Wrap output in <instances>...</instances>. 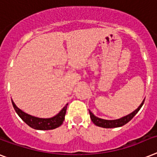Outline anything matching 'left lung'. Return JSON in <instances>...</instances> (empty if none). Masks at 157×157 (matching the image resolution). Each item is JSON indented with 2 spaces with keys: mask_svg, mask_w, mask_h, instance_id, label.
Returning a JSON list of instances; mask_svg holds the SVG:
<instances>
[{
  "mask_svg": "<svg viewBox=\"0 0 157 157\" xmlns=\"http://www.w3.org/2000/svg\"><path fill=\"white\" fill-rule=\"evenodd\" d=\"M144 100L145 98L144 99V101H142L140 105V106L136 109V110H134V111L132 112L131 114H127V115L124 116V117H123V118H118V119H114V120H106V119H102V118H98V117H96V116L94 115V114L90 111V110H89V112H90V118H91L92 122L96 125V126L100 127H103V128H114V127H122V126H123V125H125L126 123H128L129 121L132 120L134 116L138 113L139 110H140V108L142 107V105H144Z\"/></svg>",
  "mask_w": 157,
  "mask_h": 157,
  "instance_id": "1",
  "label": "left lung"
}]
</instances>
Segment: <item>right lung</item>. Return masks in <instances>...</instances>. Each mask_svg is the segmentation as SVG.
I'll return each mask as SVG.
<instances>
[{
	"mask_svg": "<svg viewBox=\"0 0 157 157\" xmlns=\"http://www.w3.org/2000/svg\"><path fill=\"white\" fill-rule=\"evenodd\" d=\"M13 106L14 108L15 111L20 118L25 122L28 126L32 127L35 130H41V131H46V130H53L56 129L57 127L62 125L63 120H64V117L66 114V110H67V106L68 104L64 106L63 109H61L60 111L54 117L48 118H38V117H34V116L30 115V114H26L21 109H19L13 101L12 100Z\"/></svg>",
	"mask_w": 157,
	"mask_h": 157,
	"instance_id": "obj_1",
	"label": "right lung"
}]
</instances>
